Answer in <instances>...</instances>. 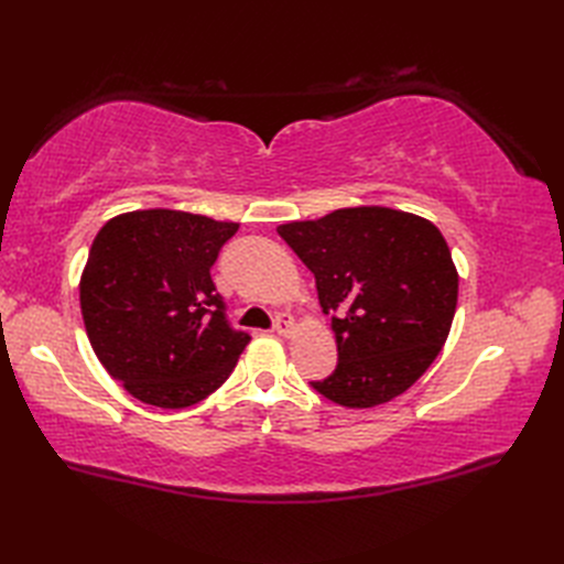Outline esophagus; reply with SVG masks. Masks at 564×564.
I'll return each instance as SVG.
<instances>
[{"label": "esophagus", "mask_w": 564, "mask_h": 564, "mask_svg": "<svg viewBox=\"0 0 564 564\" xmlns=\"http://www.w3.org/2000/svg\"><path fill=\"white\" fill-rule=\"evenodd\" d=\"M294 329H296V322H294V317L289 315V313H282V315L275 319V334H278V336L289 338V336L294 334Z\"/></svg>", "instance_id": "obj_1"}]
</instances>
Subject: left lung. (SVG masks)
Instances as JSON below:
<instances>
[{"label":"left lung","mask_w":564,"mask_h":564,"mask_svg":"<svg viewBox=\"0 0 564 564\" xmlns=\"http://www.w3.org/2000/svg\"><path fill=\"white\" fill-rule=\"evenodd\" d=\"M315 275L338 365L313 381L348 409L386 404L433 365L452 329L458 272L435 224L390 207H346L278 226Z\"/></svg>","instance_id":"obj_1"}]
</instances>
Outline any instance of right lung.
Returning <instances> with one entry per match:
<instances>
[{
	"instance_id": "obj_1",
	"label": "right lung",
	"mask_w": 564,
	"mask_h": 564,
	"mask_svg": "<svg viewBox=\"0 0 564 564\" xmlns=\"http://www.w3.org/2000/svg\"><path fill=\"white\" fill-rule=\"evenodd\" d=\"M240 224L178 209H135L98 230L79 278L89 344L122 388L152 406L209 398L249 336L232 332L212 265Z\"/></svg>"
}]
</instances>
